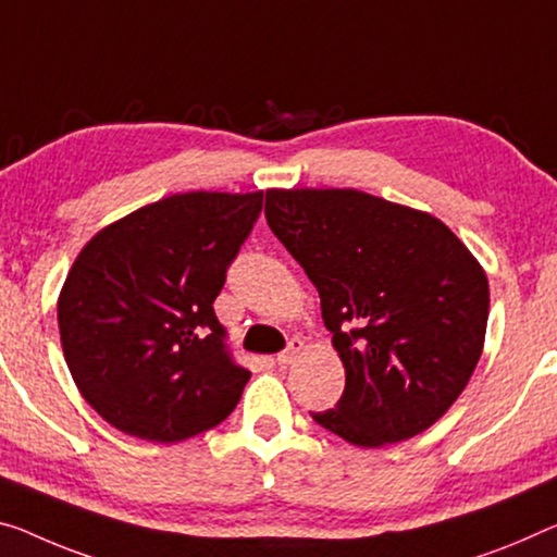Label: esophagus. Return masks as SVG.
Here are the masks:
<instances>
[{"label":"esophagus","mask_w":557,"mask_h":557,"mask_svg":"<svg viewBox=\"0 0 557 557\" xmlns=\"http://www.w3.org/2000/svg\"><path fill=\"white\" fill-rule=\"evenodd\" d=\"M304 350V341H298V338H290L288 341V346L281 350V354L276 356V363L278 366H286V363H290V361H296L298 358V354H301Z\"/></svg>","instance_id":"1"}]
</instances>
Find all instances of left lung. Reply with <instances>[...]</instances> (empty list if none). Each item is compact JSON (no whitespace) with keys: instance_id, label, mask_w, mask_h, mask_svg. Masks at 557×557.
<instances>
[{"instance_id":"1","label":"left lung","mask_w":557,"mask_h":557,"mask_svg":"<svg viewBox=\"0 0 557 557\" xmlns=\"http://www.w3.org/2000/svg\"><path fill=\"white\" fill-rule=\"evenodd\" d=\"M267 221L321 296L346 368L336 408L311 413L361 448L431 428L483 354L487 278L431 213L356 189H269Z\"/></svg>"}]
</instances>
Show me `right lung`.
Returning <instances> with one entry per match:
<instances>
[{"label":"right lung","instance_id":"right-lung-1","mask_svg":"<svg viewBox=\"0 0 557 557\" xmlns=\"http://www.w3.org/2000/svg\"><path fill=\"white\" fill-rule=\"evenodd\" d=\"M263 191L166 196L101 228L76 256L57 319L76 388L134 438L176 443L236 408L249 368L213 301Z\"/></svg>","mask_w":557,"mask_h":557}]
</instances>
